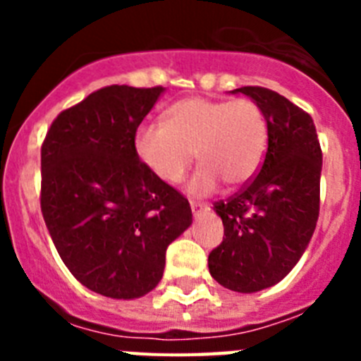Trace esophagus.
<instances>
[{
	"instance_id": "obj_1",
	"label": "esophagus",
	"mask_w": 361,
	"mask_h": 361,
	"mask_svg": "<svg viewBox=\"0 0 361 361\" xmlns=\"http://www.w3.org/2000/svg\"><path fill=\"white\" fill-rule=\"evenodd\" d=\"M190 206H191V213H193V215L195 216H199V215H202L204 212H208V206H206V204H200V202H193V200H191L190 202Z\"/></svg>"
}]
</instances>
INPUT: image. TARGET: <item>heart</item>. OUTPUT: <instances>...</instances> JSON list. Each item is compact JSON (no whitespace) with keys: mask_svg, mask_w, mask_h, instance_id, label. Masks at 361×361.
Returning a JSON list of instances; mask_svg holds the SVG:
<instances>
[{"mask_svg":"<svg viewBox=\"0 0 361 361\" xmlns=\"http://www.w3.org/2000/svg\"><path fill=\"white\" fill-rule=\"evenodd\" d=\"M267 148L264 111L251 99H183L164 114V124H141L133 149L146 170L164 184H178L195 161L191 195H208L220 180L240 188L257 175Z\"/></svg>","mask_w":361,"mask_h":361,"instance_id":"heart-1","label":"heart"}]
</instances>
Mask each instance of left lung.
I'll list each match as a JSON object with an SVG mask.
<instances>
[{"instance_id": "1", "label": "left lung", "mask_w": 361, "mask_h": 361, "mask_svg": "<svg viewBox=\"0 0 361 361\" xmlns=\"http://www.w3.org/2000/svg\"><path fill=\"white\" fill-rule=\"evenodd\" d=\"M251 97L267 123V152L257 177L215 202L222 244L209 253L213 279L226 289L257 293L279 283L304 255L320 212L322 149L311 116L262 86L233 94Z\"/></svg>"}]
</instances>
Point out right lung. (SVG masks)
Returning a JSON list of instances; mask_svg holds the SVG:
<instances>
[{
	"instance_id": "obj_1",
	"label": "right lung",
	"mask_w": 361,
	"mask_h": 361,
	"mask_svg": "<svg viewBox=\"0 0 361 361\" xmlns=\"http://www.w3.org/2000/svg\"><path fill=\"white\" fill-rule=\"evenodd\" d=\"M162 86H104L54 119L41 146V212L79 282L108 298H139L162 279L166 247L191 208L153 177L133 135Z\"/></svg>"
}]
</instances>
